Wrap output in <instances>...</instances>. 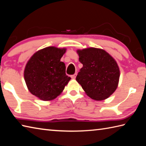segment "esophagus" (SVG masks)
<instances>
[{"label": "esophagus", "instance_id": "34e87169", "mask_svg": "<svg viewBox=\"0 0 146 146\" xmlns=\"http://www.w3.org/2000/svg\"><path fill=\"white\" fill-rule=\"evenodd\" d=\"M76 75H77V73H75V74H74V75H71V78H72V79H75L76 78Z\"/></svg>", "mask_w": 146, "mask_h": 146}]
</instances>
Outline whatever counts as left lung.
<instances>
[{"mask_svg": "<svg viewBox=\"0 0 146 146\" xmlns=\"http://www.w3.org/2000/svg\"><path fill=\"white\" fill-rule=\"evenodd\" d=\"M83 67L76 77L84 91L92 99L102 101L109 98L118 87L119 70L109 54L90 47L78 50Z\"/></svg>", "mask_w": 146, "mask_h": 146, "instance_id": "8db88e82", "label": "left lung"}]
</instances>
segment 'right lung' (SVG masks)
<instances>
[{
  "label": "right lung",
  "instance_id": "obj_1",
  "mask_svg": "<svg viewBox=\"0 0 146 146\" xmlns=\"http://www.w3.org/2000/svg\"><path fill=\"white\" fill-rule=\"evenodd\" d=\"M65 52L66 48H44L34 54L26 65L24 77L28 90L42 101L55 99L70 80L61 61Z\"/></svg>",
  "mask_w": 146,
  "mask_h": 146
}]
</instances>
